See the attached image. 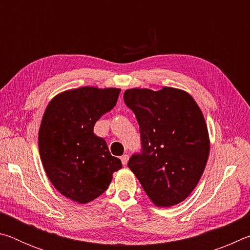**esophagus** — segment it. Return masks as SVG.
<instances>
[{
	"label": "esophagus",
	"instance_id": "1",
	"mask_svg": "<svg viewBox=\"0 0 250 250\" xmlns=\"http://www.w3.org/2000/svg\"><path fill=\"white\" fill-rule=\"evenodd\" d=\"M121 162H122V164H124V166H125L126 163H128V160H129V155L128 154H124L121 156Z\"/></svg>",
	"mask_w": 250,
	"mask_h": 250
}]
</instances>
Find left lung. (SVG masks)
Listing matches in <instances>:
<instances>
[{
  "mask_svg": "<svg viewBox=\"0 0 250 250\" xmlns=\"http://www.w3.org/2000/svg\"><path fill=\"white\" fill-rule=\"evenodd\" d=\"M124 100L141 137V151L129 159V168L156 206L179 204L195 188L208 158L201 109L188 92L168 87L125 90Z\"/></svg>",
  "mask_w": 250,
  "mask_h": 250,
  "instance_id": "8db88e82",
  "label": "left lung"
}]
</instances>
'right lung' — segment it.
<instances>
[{"label":"right lung","mask_w":250,"mask_h":250,"mask_svg":"<svg viewBox=\"0 0 250 250\" xmlns=\"http://www.w3.org/2000/svg\"><path fill=\"white\" fill-rule=\"evenodd\" d=\"M120 89L83 87L50 101L42 120L39 146L46 174L55 188L80 204L108 188L113 172L122 167L94 126L117 104Z\"/></svg>","instance_id":"1"}]
</instances>
